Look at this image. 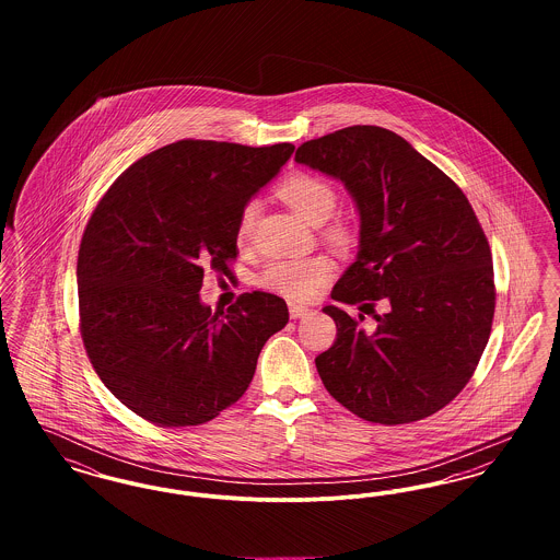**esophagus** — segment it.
<instances>
[{
  "label": "esophagus",
  "instance_id": "34e87169",
  "mask_svg": "<svg viewBox=\"0 0 560 560\" xmlns=\"http://www.w3.org/2000/svg\"><path fill=\"white\" fill-rule=\"evenodd\" d=\"M306 315H311V308H308V306L290 304V317H292V319H302V317H306Z\"/></svg>",
  "mask_w": 560,
  "mask_h": 560
}]
</instances>
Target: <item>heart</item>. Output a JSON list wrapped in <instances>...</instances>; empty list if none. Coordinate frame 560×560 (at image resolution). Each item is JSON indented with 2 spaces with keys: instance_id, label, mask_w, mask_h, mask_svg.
Instances as JSON below:
<instances>
[{
  "instance_id": "obj_1",
  "label": "heart",
  "mask_w": 560,
  "mask_h": 560,
  "mask_svg": "<svg viewBox=\"0 0 560 560\" xmlns=\"http://www.w3.org/2000/svg\"><path fill=\"white\" fill-rule=\"evenodd\" d=\"M277 195L283 203H288L293 212L298 213L304 222L319 226L338 206V192L325 178L315 174H292L279 187ZM256 222V206L247 203L237 218V243L243 245L249 240L252 229ZM325 240L338 247H347L352 241V229L345 220H334L325 229ZM334 267L327 258L313 256V258H298V260H277L270 262L258 283L270 292L281 293L292 300H308L331 279Z\"/></svg>"
}]
</instances>
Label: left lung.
<instances>
[{
  "mask_svg": "<svg viewBox=\"0 0 560 560\" xmlns=\"http://www.w3.org/2000/svg\"><path fill=\"white\" fill-rule=\"evenodd\" d=\"M295 161L342 180L357 203V260L331 298L384 315L373 331L338 306L315 359L327 393L375 424H409L452 402L479 365L495 311L493 265L462 188L399 133L352 126L304 142Z\"/></svg>",
  "mask_w": 560,
  "mask_h": 560,
  "instance_id": "1",
  "label": "left lung"
}]
</instances>
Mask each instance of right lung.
Returning a JSON list of instances; mask_svg holds the SVG:
<instances>
[{
	"mask_svg": "<svg viewBox=\"0 0 560 560\" xmlns=\"http://www.w3.org/2000/svg\"><path fill=\"white\" fill-rule=\"evenodd\" d=\"M293 144L178 140L132 163L98 201L78 256L81 340L108 390L158 427L213 420L247 390L283 298L201 304L203 270L231 275L237 218Z\"/></svg>",
	"mask_w": 560,
	"mask_h": 560,
	"instance_id": "obj_1",
	"label": "right lung"
}]
</instances>
